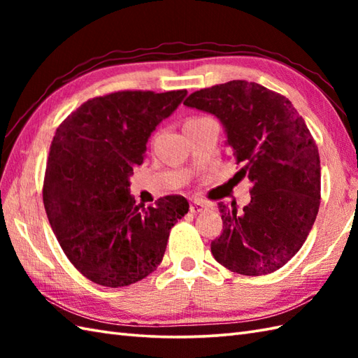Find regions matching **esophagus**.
<instances>
[{
    "label": "esophagus",
    "instance_id": "esophagus-1",
    "mask_svg": "<svg viewBox=\"0 0 358 358\" xmlns=\"http://www.w3.org/2000/svg\"><path fill=\"white\" fill-rule=\"evenodd\" d=\"M204 209H208V204H204L199 200H192L191 206H189V210H191L192 214H199V212H203Z\"/></svg>",
    "mask_w": 358,
    "mask_h": 358
}]
</instances>
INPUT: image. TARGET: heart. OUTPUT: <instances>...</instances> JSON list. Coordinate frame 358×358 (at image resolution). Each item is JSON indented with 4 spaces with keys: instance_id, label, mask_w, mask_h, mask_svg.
<instances>
[{
    "instance_id": "1",
    "label": "heart",
    "mask_w": 358,
    "mask_h": 358,
    "mask_svg": "<svg viewBox=\"0 0 358 358\" xmlns=\"http://www.w3.org/2000/svg\"><path fill=\"white\" fill-rule=\"evenodd\" d=\"M204 118H187L185 124H192V123H196V121H201Z\"/></svg>"
}]
</instances>
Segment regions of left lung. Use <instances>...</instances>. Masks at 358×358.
Returning a JSON list of instances; mask_svg holds the SVG:
<instances>
[{
	"instance_id": "obj_1",
	"label": "left lung",
	"mask_w": 358,
	"mask_h": 358,
	"mask_svg": "<svg viewBox=\"0 0 358 358\" xmlns=\"http://www.w3.org/2000/svg\"><path fill=\"white\" fill-rule=\"evenodd\" d=\"M185 106L210 113L252 183L238 210L218 203L223 234L215 260L241 275H268L299 252L320 206V157L291 101L257 83L234 80L191 94Z\"/></svg>"
}]
</instances>
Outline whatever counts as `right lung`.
<instances>
[{"instance_id":"add662e5","label":"right lung","mask_w":358,"mask_h":358,"mask_svg":"<svg viewBox=\"0 0 358 358\" xmlns=\"http://www.w3.org/2000/svg\"><path fill=\"white\" fill-rule=\"evenodd\" d=\"M186 95L126 90L92 98L57 129L43 187L45 214L71 263L96 285L146 278L163 260L172 226L187 214L180 195L140 209L129 181L150 134Z\"/></svg>"}]
</instances>
